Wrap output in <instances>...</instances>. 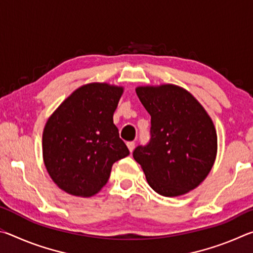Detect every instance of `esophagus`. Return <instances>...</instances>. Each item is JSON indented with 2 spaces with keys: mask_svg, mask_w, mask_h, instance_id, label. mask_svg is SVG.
<instances>
[{
  "mask_svg": "<svg viewBox=\"0 0 253 253\" xmlns=\"http://www.w3.org/2000/svg\"><path fill=\"white\" fill-rule=\"evenodd\" d=\"M127 147H128V149H129V152L131 153L132 151H134L135 143H134V142H128V143H127Z\"/></svg>",
  "mask_w": 253,
  "mask_h": 253,
  "instance_id": "1",
  "label": "esophagus"
}]
</instances>
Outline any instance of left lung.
<instances>
[{"instance_id":"obj_1","label":"left lung","mask_w":253,"mask_h":253,"mask_svg":"<svg viewBox=\"0 0 253 253\" xmlns=\"http://www.w3.org/2000/svg\"><path fill=\"white\" fill-rule=\"evenodd\" d=\"M136 93L151 115V140L132 156L147 182L163 196L194 190L211 170L217 137L211 117L185 89L175 84L137 87Z\"/></svg>"}]
</instances>
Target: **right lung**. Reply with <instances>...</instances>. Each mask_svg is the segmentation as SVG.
Masks as SVG:
<instances>
[{
    "label": "right lung",
    "mask_w": 253,
    "mask_h": 253,
    "mask_svg": "<svg viewBox=\"0 0 253 253\" xmlns=\"http://www.w3.org/2000/svg\"><path fill=\"white\" fill-rule=\"evenodd\" d=\"M124 88L92 83L75 90L46 122L42 153L52 181L67 193L99 192L115 162L129 155L113 116Z\"/></svg>",
    "instance_id": "right-lung-1"
}]
</instances>
